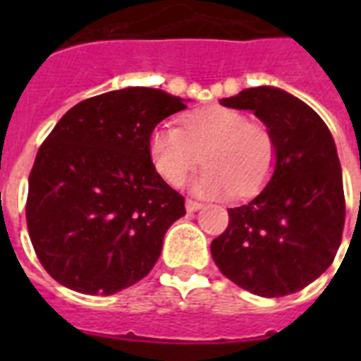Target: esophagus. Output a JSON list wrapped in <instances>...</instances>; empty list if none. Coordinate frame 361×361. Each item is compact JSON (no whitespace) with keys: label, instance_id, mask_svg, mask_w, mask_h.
<instances>
[{"label":"esophagus","instance_id":"34e87169","mask_svg":"<svg viewBox=\"0 0 361 361\" xmlns=\"http://www.w3.org/2000/svg\"><path fill=\"white\" fill-rule=\"evenodd\" d=\"M202 208V204L197 202V200H185V209L187 212H198Z\"/></svg>","mask_w":361,"mask_h":361}]
</instances>
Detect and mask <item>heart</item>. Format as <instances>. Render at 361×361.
Here are the masks:
<instances>
[{"mask_svg": "<svg viewBox=\"0 0 361 361\" xmlns=\"http://www.w3.org/2000/svg\"><path fill=\"white\" fill-rule=\"evenodd\" d=\"M157 174L170 185H181L198 163L206 169L191 180L198 197L251 195L268 180L275 161L274 138L262 125L247 121L240 110L208 106L183 116L181 129L157 125L147 140Z\"/></svg>", "mask_w": 361, "mask_h": 361, "instance_id": "heart-1", "label": "heart"}]
</instances>
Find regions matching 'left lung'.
Listing matches in <instances>:
<instances>
[{
	"label": "left lung",
	"mask_w": 361,
	"mask_h": 361,
	"mask_svg": "<svg viewBox=\"0 0 361 361\" xmlns=\"http://www.w3.org/2000/svg\"><path fill=\"white\" fill-rule=\"evenodd\" d=\"M223 106L251 110L274 138V170L251 202L231 208L212 241L226 279L279 298L319 279L336 258L345 226L341 163L330 129L302 99L275 86L243 90Z\"/></svg>",
	"instance_id": "8db88e82"
}]
</instances>
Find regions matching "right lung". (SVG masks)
<instances>
[{
  "label": "right lung",
  "mask_w": 361,
  "mask_h": 361,
  "mask_svg": "<svg viewBox=\"0 0 361 361\" xmlns=\"http://www.w3.org/2000/svg\"><path fill=\"white\" fill-rule=\"evenodd\" d=\"M185 103L155 87L101 93L73 106L42 142L25 219L59 285L110 296L152 271L185 200L157 174L147 140Z\"/></svg>",
  "instance_id": "right-lung-1"
}]
</instances>
